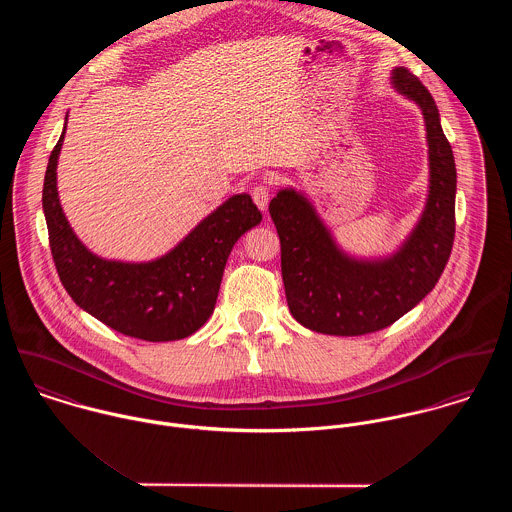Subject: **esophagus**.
<instances>
[{
    "label": "esophagus",
    "mask_w": 512,
    "mask_h": 512,
    "mask_svg": "<svg viewBox=\"0 0 512 512\" xmlns=\"http://www.w3.org/2000/svg\"><path fill=\"white\" fill-rule=\"evenodd\" d=\"M252 201L260 211H268V203H270V187L260 183L252 189Z\"/></svg>",
    "instance_id": "obj_1"
}]
</instances>
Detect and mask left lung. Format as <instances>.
<instances>
[{
    "label": "left lung",
    "mask_w": 512,
    "mask_h": 512,
    "mask_svg": "<svg viewBox=\"0 0 512 512\" xmlns=\"http://www.w3.org/2000/svg\"><path fill=\"white\" fill-rule=\"evenodd\" d=\"M392 84L422 108L430 153L426 209L396 254L380 260L347 256L313 205L293 189H282L270 203L290 311L317 333L357 337L392 325L436 288L451 254L457 173L438 106L420 78L406 69H394Z\"/></svg>",
    "instance_id": "left-lung-1"
}]
</instances>
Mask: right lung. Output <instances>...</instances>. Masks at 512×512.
Masks as SVG:
<instances>
[{
  "mask_svg": "<svg viewBox=\"0 0 512 512\" xmlns=\"http://www.w3.org/2000/svg\"><path fill=\"white\" fill-rule=\"evenodd\" d=\"M63 140L65 130L49 157L43 211L65 290L78 307L122 335L153 343L193 335L215 309L232 246L260 224L262 213L250 195H234L165 256L151 262L104 260L76 238L61 209L57 159Z\"/></svg>",
  "mask_w": 512,
  "mask_h": 512,
  "instance_id": "add662e5",
  "label": "right lung"
}]
</instances>
